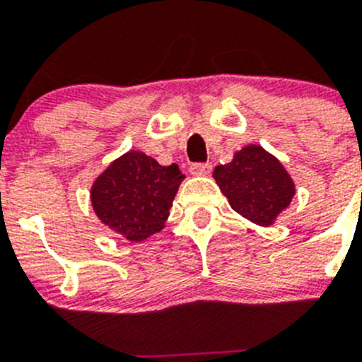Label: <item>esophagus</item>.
I'll return each instance as SVG.
<instances>
[{"label": "esophagus", "instance_id": "1", "mask_svg": "<svg viewBox=\"0 0 362 362\" xmlns=\"http://www.w3.org/2000/svg\"><path fill=\"white\" fill-rule=\"evenodd\" d=\"M212 172V163H192L190 174L192 175H206Z\"/></svg>", "mask_w": 362, "mask_h": 362}]
</instances>
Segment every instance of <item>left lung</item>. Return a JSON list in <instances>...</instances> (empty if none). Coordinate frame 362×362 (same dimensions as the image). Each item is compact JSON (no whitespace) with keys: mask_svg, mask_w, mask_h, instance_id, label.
<instances>
[{"mask_svg":"<svg viewBox=\"0 0 362 362\" xmlns=\"http://www.w3.org/2000/svg\"><path fill=\"white\" fill-rule=\"evenodd\" d=\"M214 177L232 209L261 226L272 225L296 194L283 165L257 145L243 148L228 165L216 166Z\"/></svg>","mask_w":362,"mask_h":362,"instance_id":"8db88e82","label":"left lung"}]
</instances>
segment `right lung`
I'll use <instances>...</instances> for the list:
<instances>
[{
	"label": "right lung",
	"mask_w": 362,
	"mask_h": 362,
	"mask_svg": "<svg viewBox=\"0 0 362 362\" xmlns=\"http://www.w3.org/2000/svg\"><path fill=\"white\" fill-rule=\"evenodd\" d=\"M185 175L141 152L121 156L92 187V206L105 225L129 241H143L165 225Z\"/></svg>",
	"instance_id": "obj_1"
}]
</instances>
